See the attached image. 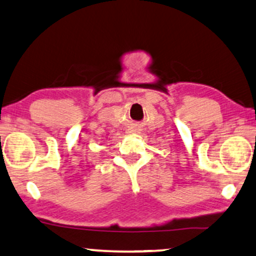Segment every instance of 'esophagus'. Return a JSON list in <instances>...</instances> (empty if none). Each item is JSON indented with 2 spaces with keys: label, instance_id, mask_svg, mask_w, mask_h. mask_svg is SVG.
Here are the masks:
<instances>
[{
  "label": "esophagus",
  "instance_id": "34e87169",
  "mask_svg": "<svg viewBox=\"0 0 256 256\" xmlns=\"http://www.w3.org/2000/svg\"><path fill=\"white\" fill-rule=\"evenodd\" d=\"M139 132H140V128H139L138 126H131V128H128V134H139Z\"/></svg>",
  "mask_w": 256,
  "mask_h": 256
}]
</instances>
